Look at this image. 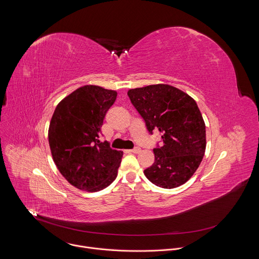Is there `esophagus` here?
Listing matches in <instances>:
<instances>
[{
	"mask_svg": "<svg viewBox=\"0 0 259 259\" xmlns=\"http://www.w3.org/2000/svg\"><path fill=\"white\" fill-rule=\"evenodd\" d=\"M139 152H140V147H135V149L128 151V153H132V154H137Z\"/></svg>",
	"mask_w": 259,
	"mask_h": 259,
	"instance_id": "34e87169",
	"label": "esophagus"
}]
</instances>
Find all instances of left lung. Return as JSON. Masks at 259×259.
Masks as SVG:
<instances>
[{
    "label": "left lung",
    "instance_id": "obj_1",
    "mask_svg": "<svg viewBox=\"0 0 259 259\" xmlns=\"http://www.w3.org/2000/svg\"><path fill=\"white\" fill-rule=\"evenodd\" d=\"M128 96L151 134L160 132L155 163L144 175L157 187L174 189L186 183L201 164L206 149V127L197 102L165 84L131 89Z\"/></svg>",
    "mask_w": 259,
    "mask_h": 259
}]
</instances>
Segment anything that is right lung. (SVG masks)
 Segmentation results:
<instances>
[{
    "instance_id": "add662e5",
    "label": "right lung",
    "mask_w": 259,
    "mask_h": 259,
    "mask_svg": "<svg viewBox=\"0 0 259 259\" xmlns=\"http://www.w3.org/2000/svg\"><path fill=\"white\" fill-rule=\"evenodd\" d=\"M117 92L87 85L70 93L56 106L48 139L53 161L73 187L98 192L112 183L123 152L101 142L100 129Z\"/></svg>"
}]
</instances>
